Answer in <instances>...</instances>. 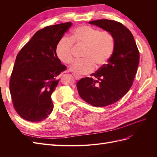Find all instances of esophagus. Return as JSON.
<instances>
[{
    "label": "esophagus",
    "instance_id": "1",
    "mask_svg": "<svg viewBox=\"0 0 157 157\" xmlns=\"http://www.w3.org/2000/svg\"><path fill=\"white\" fill-rule=\"evenodd\" d=\"M73 76H74V77L75 78V79H76V80H79V79H80V78H82L81 77H80V76L77 75H76V74H75V73H73Z\"/></svg>",
    "mask_w": 157,
    "mask_h": 157
}]
</instances>
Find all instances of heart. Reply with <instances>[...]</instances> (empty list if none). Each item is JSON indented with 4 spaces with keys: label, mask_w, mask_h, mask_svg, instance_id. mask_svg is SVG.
Listing matches in <instances>:
<instances>
[{
    "label": "heart",
    "mask_w": 157,
    "mask_h": 157,
    "mask_svg": "<svg viewBox=\"0 0 157 157\" xmlns=\"http://www.w3.org/2000/svg\"><path fill=\"white\" fill-rule=\"evenodd\" d=\"M73 44L85 46L84 59L75 61L70 67L71 71L78 75L89 74L96 67L99 69L105 66L115 49V37L110 31L80 25L71 32L69 39L61 38L56 46V54L62 63L69 64L73 61Z\"/></svg>",
    "instance_id": "heart-1"
}]
</instances>
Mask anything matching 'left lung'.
I'll use <instances>...</instances> for the list:
<instances>
[{
  "label": "left lung",
  "mask_w": 157,
  "mask_h": 157,
  "mask_svg": "<svg viewBox=\"0 0 157 157\" xmlns=\"http://www.w3.org/2000/svg\"><path fill=\"white\" fill-rule=\"evenodd\" d=\"M110 31L115 39V49L107 63L91 77L77 83L79 96L94 107H105L115 103L132 86L140 61V54L132 33L121 23L111 20L89 21Z\"/></svg>",
  "instance_id": "left-lung-1"
}]
</instances>
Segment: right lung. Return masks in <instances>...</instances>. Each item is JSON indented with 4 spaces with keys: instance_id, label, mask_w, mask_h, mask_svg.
<instances>
[{
    "instance_id": "add662e5",
    "label": "right lung",
    "mask_w": 157,
    "mask_h": 157,
    "mask_svg": "<svg viewBox=\"0 0 157 157\" xmlns=\"http://www.w3.org/2000/svg\"><path fill=\"white\" fill-rule=\"evenodd\" d=\"M73 23L47 26L38 31L17 54L10 79L14 109L27 121L44 120L53 110L51 95L58 86L61 63L55 48Z\"/></svg>"
}]
</instances>
